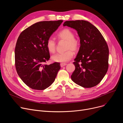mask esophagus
<instances>
[{"mask_svg":"<svg viewBox=\"0 0 123 123\" xmlns=\"http://www.w3.org/2000/svg\"><path fill=\"white\" fill-rule=\"evenodd\" d=\"M66 65H67V64L65 63H60V66H61V67H63L64 66H65Z\"/></svg>","mask_w":123,"mask_h":123,"instance_id":"1","label":"esophagus"}]
</instances>
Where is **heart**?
<instances>
[{"label":"heart","instance_id":"1","mask_svg":"<svg viewBox=\"0 0 123 123\" xmlns=\"http://www.w3.org/2000/svg\"><path fill=\"white\" fill-rule=\"evenodd\" d=\"M73 32L68 28H65L57 34V38L59 40L65 41V50L63 53H57L52 56L53 61L65 63L69 61L73 57L74 52L78 51L80 46L79 40L74 37ZM46 46L50 53H54L56 48V43L52 38H49L46 41Z\"/></svg>","mask_w":123,"mask_h":123}]
</instances>
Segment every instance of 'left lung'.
Wrapping results in <instances>:
<instances>
[{
    "label": "left lung",
    "instance_id": "left-lung-1",
    "mask_svg": "<svg viewBox=\"0 0 123 123\" xmlns=\"http://www.w3.org/2000/svg\"><path fill=\"white\" fill-rule=\"evenodd\" d=\"M63 26L75 29L80 39V49L73 62L75 69L71 76L72 81L84 88L97 85L109 67V48L104 37L87 21H66Z\"/></svg>",
    "mask_w": 123,
    "mask_h": 123
}]
</instances>
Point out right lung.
Here are the masks:
<instances>
[{
  "label": "right lung",
  "mask_w": 123,
  "mask_h": 123,
  "mask_svg": "<svg viewBox=\"0 0 123 123\" xmlns=\"http://www.w3.org/2000/svg\"><path fill=\"white\" fill-rule=\"evenodd\" d=\"M63 20L33 24L19 35L15 48V65L22 81L30 88L43 90L52 84L60 69V63L45 64L50 59L46 43Z\"/></svg>",
  "instance_id": "right-lung-1"
}]
</instances>
